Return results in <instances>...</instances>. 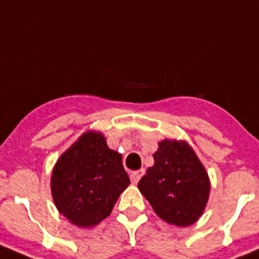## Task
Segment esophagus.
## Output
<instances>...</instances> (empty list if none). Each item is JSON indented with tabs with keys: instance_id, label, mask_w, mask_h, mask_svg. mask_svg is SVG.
Listing matches in <instances>:
<instances>
[{
	"instance_id": "34e87169",
	"label": "esophagus",
	"mask_w": 259,
	"mask_h": 259,
	"mask_svg": "<svg viewBox=\"0 0 259 259\" xmlns=\"http://www.w3.org/2000/svg\"><path fill=\"white\" fill-rule=\"evenodd\" d=\"M144 173H145V170H144V169H140V170H135V172H131L130 177H131L132 184H137V182L140 181V179H141V177L144 176Z\"/></svg>"
}]
</instances>
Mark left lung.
I'll return each mask as SVG.
<instances>
[{
  "mask_svg": "<svg viewBox=\"0 0 259 259\" xmlns=\"http://www.w3.org/2000/svg\"><path fill=\"white\" fill-rule=\"evenodd\" d=\"M139 189L154 212L165 222L185 227L203 214L209 196V179L186 142L164 140L154 154V165Z\"/></svg>",
  "mask_w": 259,
  "mask_h": 259,
  "instance_id": "left-lung-1",
  "label": "left lung"
}]
</instances>
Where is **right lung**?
I'll return each mask as SVG.
<instances>
[{
    "label": "right lung",
    "mask_w": 259,
    "mask_h": 259,
    "mask_svg": "<svg viewBox=\"0 0 259 259\" xmlns=\"http://www.w3.org/2000/svg\"><path fill=\"white\" fill-rule=\"evenodd\" d=\"M128 185L122 156L99 132L82 135L60 156L51 177L55 205L78 227L95 226L108 217Z\"/></svg>",
    "instance_id": "obj_1"
}]
</instances>
